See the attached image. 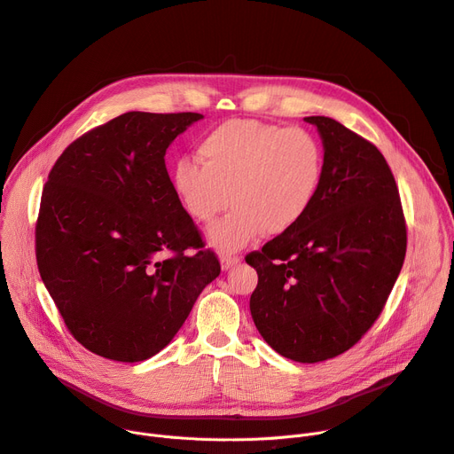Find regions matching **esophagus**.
<instances>
[{
  "label": "esophagus",
  "instance_id": "1",
  "mask_svg": "<svg viewBox=\"0 0 454 454\" xmlns=\"http://www.w3.org/2000/svg\"><path fill=\"white\" fill-rule=\"evenodd\" d=\"M240 262V257H237V255H223L221 257V266H223V270H230V268H233L235 264H239Z\"/></svg>",
  "mask_w": 454,
  "mask_h": 454
}]
</instances>
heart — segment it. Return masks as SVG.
<instances>
[{
	"label": "heart",
	"mask_w": 454,
	"mask_h": 454,
	"mask_svg": "<svg viewBox=\"0 0 454 454\" xmlns=\"http://www.w3.org/2000/svg\"><path fill=\"white\" fill-rule=\"evenodd\" d=\"M199 157L180 159L173 190L186 214L211 224L223 211L231 214L209 231V243L235 252L262 231L279 235L310 209L325 169L321 142L307 129L228 120L199 144Z\"/></svg>",
	"instance_id": "obj_1"
}]
</instances>
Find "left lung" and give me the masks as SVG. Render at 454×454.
Returning a JSON list of instances; mask_svg holds the SVG:
<instances>
[{
  "instance_id": "obj_1",
  "label": "left lung",
  "mask_w": 454,
  "mask_h": 454,
  "mask_svg": "<svg viewBox=\"0 0 454 454\" xmlns=\"http://www.w3.org/2000/svg\"><path fill=\"white\" fill-rule=\"evenodd\" d=\"M317 195L288 231L247 255L257 270L250 312L281 356L317 364L354 347L381 314L403 266L407 228L380 149L328 116Z\"/></svg>"
}]
</instances>
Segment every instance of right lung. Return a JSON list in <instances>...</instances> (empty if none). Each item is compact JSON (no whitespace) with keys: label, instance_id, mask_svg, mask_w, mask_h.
I'll return each instance as SVG.
<instances>
[{"label":"right lung","instance_id":"add662e5","mask_svg":"<svg viewBox=\"0 0 454 454\" xmlns=\"http://www.w3.org/2000/svg\"><path fill=\"white\" fill-rule=\"evenodd\" d=\"M199 113L129 111L52 166L36 223L42 281L78 343L137 364L159 354L221 274L166 169Z\"/></svg>","mask_w":454,"mask_h":454}]
</instances>
